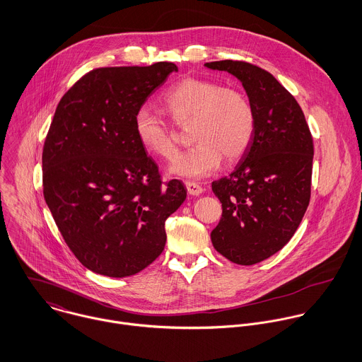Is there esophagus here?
<instances>
[{
    "label": "esophagus",
    "mask_w": 362,
    "mask_h": 362,
    "mask_svg": "<svg viewBox=\"0 0 362 362\" xmlns=\"http://www.w3.org/2000/svg\"><path fill=\"white\" fill-rule=\"evenodd\" d=\"M185 185H186L187 193L192 194V196H200V194L204 192V189H203L200 185L194 183V182H186Z\"/></svg>",
    "instance_id": "obj_1"
}]
</instances>
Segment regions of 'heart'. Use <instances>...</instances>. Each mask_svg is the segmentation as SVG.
<instances>
[{"label":"heart","mask_w":362,"mask_h":362,"mask_svg":"<svg viewBox=\"0 0 362 362\" xmlns=\"http://www.w3.org/2000/svg\"><path fill=\"white\" fill-rule=\"evenodd\" d=\"M163 103L176 123L192 122V141L196 143L173 159L169 166L172 175L187 179L210 176L219 168L222 158L226 162L239 159L252 141L253 107L238 89L189 76L166 92ZM134 133L146 152L163 159L175 155L173 133L151 106L137 109Z\"/></svg>","instance_id":"1"}]
</instances>
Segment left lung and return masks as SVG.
<instances>
[{"instance_id":"8db88e82","label":"left lung","mask_w":362,"mask_h":362,"mask_svg":"<svg viewBox=\"0 0 362 362\" xmlns=\"http://www.w3.org/2000/svg\"><path fill=\"white\" fill-rule=\"evenodd\" d=\"M243 85L255 113L252 141L235 170L213 182L222 217L211 232L218 253L250 266L283 249L310 200L313 140L295 98L269 71L246 62L206 63Z\"/></svg>"}]
</instances>
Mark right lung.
<instances>
[{"label": "right lung", "instance_id": "add662e5", "mask_svg": "<svg viewBox=\"0 0 362 362\" xmlns=\"http://www.w3.org/2000/svg\"><path fill=\"white\" fill-rule=\"evenodd\" d=\"M173 63L85 74L57 105L45 140L43 196L67 246L90 272L129 277L163 250L165 221L186 200L162 183L134 133V115Z\"/></svg>", "mask_w": 362, "mask_h": 362}]
</instances>
